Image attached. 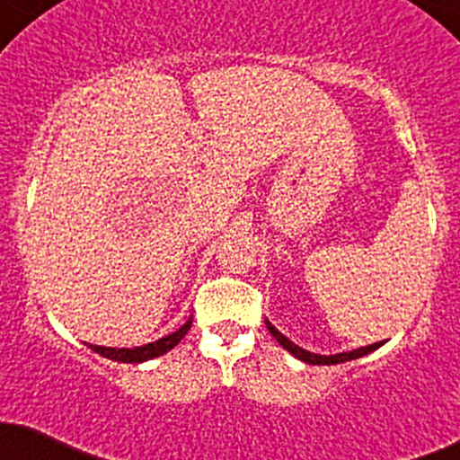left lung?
Listing matches in <instances>:
<instances>
[{
    "label": "left lung",
    "instance_id": "8db88e82",
    "mask_svg": "<svg viewBox=\"0 0 460 460\" xmlns=\"http://www.w3.org/2000/svg\"><path fill=\"white\" fill-rule=\"evenodd\" d=\"M266 327H269V332L273 334V339L278 341L279 345H282L287 352H291L293 357L300 358V361H305V364H312V366H334V364H345V361H352V358H361L366 357V354L375 352L377 348H382L384 341H379V343H373V345H366V348H357V349H349V352H339V354H316V352H309V349H303L300 345H296L293 341H288L287 336L282 334V332L275 330L273 325H270V321H264Z\"/></svg>",
    "mask_w": 460,
    "mask_h": 460
}]
</instances>
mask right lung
Wrapping results in <instances>:
<instances>
[{
    "label": "right lung",
    "instance_id": "1",
    "mask_svg": "<svg viewBox=\"0 0 460 460\" xmlns=\"http://www.w3.org/2000/svg\"><path fill=\"white\" fill-rule=\"evenodd\" d=\"M190 327H191V318L185 323V325L178 327L176 332H172V334L162 336V339L153 341V343L137 345V348H106V345H90V343H87V348L94 349V352L102 354V357L112 358V361H121V364H142V361L155 358L160 357V354L169 352L172 348H176V345L182 341V336L190 332Z\"/></svg>",
    "mask_w": 460,
    "mask_h": 460
}]
</instances>
